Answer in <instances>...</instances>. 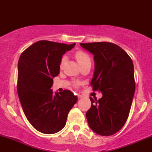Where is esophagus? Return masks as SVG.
<instances>
[{
    "mask_svg": "<svg viewBox=\"0 0 152 152\" xmlns=\"http://www.w3.org/2000/svg\"><path fill=\"white\" fill-rule=\"evenodd\" d=\"M82 97H83V96H82V95H80V94L77 95V97H78V98H82Z\"/></svg>",
    "mask_w": 152,
    "mask_h": 152,
    "instance_id": "1",
    "label": "esophagus"
}]
</instances>
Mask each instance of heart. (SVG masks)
Segmentation results:
<instances>
[{
  "label": "heart",
  "instance_id": "b5f03b06",
  "mask_svg": "<svg viewBox=\"0 0 152 152\" xmlns=\"http://www.w3.org/2000/svg\"><path fill=\"white\" fill-rule=\"evenodd\" d=\"M75 57L76 60L77 61L78 63L80 64V66L85 63H88V62L89 63H91L90 56H89L88 54H87L86 52H84V51H82V50L77 51L76 53H75ZM66 60V56L62 57V58L61 59V61H60V64H59L60 69L63 68L64 64H65ZM74 84L75 85V86H77V83H75Z\"/></svg>",
  "mask_w": 152,
  "mask_h": 152
}]
</instances>
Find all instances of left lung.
Returning a JSON list of instances; mask_svg holds the SVG:
<instances>
[{"mask_svg":"<svg viewBox=\"0 0 152 152\" xmlns=\"http://www.w3.org/2000/svg\"><path fill=\"white\" fill-rule=\"evenodd\" d=\"M80 45L94 55L95 72L91 86L103 95L98 100L91 97V107L86 112L88 125L100 136H111L121 129L129 115L136 87L133 61L123 49L113 43Z\"/></svg>","mask_w":152,"mask_h":152,"instance_id":"8db88e82","label":"left lung"}]
</instances>
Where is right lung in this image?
<instances>
[{
    "label": "right lung",
    "instance_id": "add662e5",
    "mask_svg": "<svg viewBox=\"0 0 152 152\" xmlns=\"http://www.w3.org/2000/svg\"><path fill=\"white\" fill-rule=\"evenodd\" d=\"M39 41L23 52L18 63L17 92L23 111L33 127L53 134L66 125L77 97L69 90L53 93V78L59 73L62 55L75 46Z\"/></svg>",
    "mask_w": 152,
    "mask_h": 152
}]
</instances>
